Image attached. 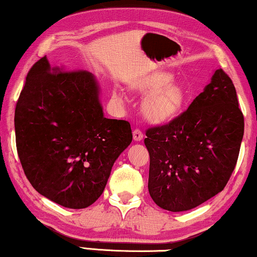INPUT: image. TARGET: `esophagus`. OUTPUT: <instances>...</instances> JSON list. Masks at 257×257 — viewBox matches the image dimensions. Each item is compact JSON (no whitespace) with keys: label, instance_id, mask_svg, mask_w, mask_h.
I'll return each instance as SVG.
<instances>
[{"label":"esophagus","instance_id":"obj_1","mask_svg":"<svg viewBox=\"0 0 257 257\" xmlns=\"http://www.w3.org/2000/svg\"><path fill=\"white\" fill-rule=\"evenodd\" d=\"M143 137H144L143 132L140 131L139 128H136V130H133V139H135L136 142H140V140L143 139Z\"/></svg>","mask_w":257,"mask_h":257}]
</instances>
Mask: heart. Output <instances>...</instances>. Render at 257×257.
Listing matches in <instances>:
<instances>
[{"label": "heart", "instance_id": "obj_1", "mask_svg": "<svg viewBox=\"0 0 257 257\" xmlns=\"http://www.w3.org/2000/svg\"><path fill=\"white\" fill-rule=\"evenodd\" d=\"M171 77L166 73H153L147 76L139 87L145 92H153L146 98L143 104V113L153 122L170 120L178 113L186 101V94L178 84H170ZM115 98L120 99L118 91Z\"/></svg>", "mask_w": 257, "mask_h": 257}]
</instances>
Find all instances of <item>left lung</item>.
Returning a JSON list of instances; mask_svg holds the SVG:
<instances>
[{
	"label": "left lung",
	"mask_w": 257,
	"mask_h": 257,
	"mask_svg": "<svg viewBox=\"0 0 257 257\" xmlns=\"http://www.w3.org/2000/svg\"><path fill=\"white\" fill-rule=\"evenodd\" d=\"M244 131L236 90L222 69L187 110L146 130L149 192L161 208L184 212L226 187Z\"/></svg>",
	"instance_id": "obj_1"
}]
</instances>
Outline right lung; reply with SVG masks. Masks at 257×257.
<instances>
[{
	"label": "right lung",
	"mask_w": 257,
	"mask_h": 257,
	"mask_svg": "<svg viewBox=\"0 0 257 257\" xmlns=\"http://www.w3.org/2000/svg\"><path fill=\"white\" fill-rule=\"evenodd\" d=\"M92 73L50 68L42 57L28 72L15 110L24 174L45 198L86 208L104 192L112 166L132 142L131 125L107 119Z\"/></svg>",
	"instance_id": "obj_1"
}]
</instances>
